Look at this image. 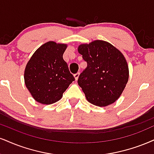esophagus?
<instances>
[{"label": "esophagus", "mask_w": 154, "mask_h": 154, "mask_svg": "<svg viewBox=\"0 0 154 154\" xmlns=\"http://www.w3.org/2000/svg\"><path fill=\"white\" fill-rule=\"evenodd\" d=\"M79 75H80V73H77L74 74V78H75V81H77V80H78V79H79Z\"/></svg>", "instance_id": "34e87169"}]
</instances>
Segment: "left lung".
<instances>
[{"label":"left lung","instance_id":"obj_1","mask_svg":"<svg viewBox=\"0 0 154 154\" xmlns=\"http://www.w3.org/2000/svg\"><path fill=\"white\" fill-rule=\"evenodd\" d=\"M87 68L78 80L89 103L105 107L119 99L129 77L128 63L111 43L96 40L79 45Z\"/></svg>","mask_w":154,"mask_h":154}]
</instances>
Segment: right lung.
<instances>
[{
	"label": "right lung",
	"instance_id": "obj_1",
	"mask_svg": "<svg viewBox=\"0 0 154 154\" xmlns=\"http://www.w3.org/2000/svg\"><path fill=\"white\" fill-rule=\"evenodd\" d=\"M67 46L48 41L35 51L26 64L25 84L32 97L40 103L50 105L58 101L75 81L63 58Z\"/></svg>",
	"mask_w": 154,
	"mask_h": 154
}]
</instances>
